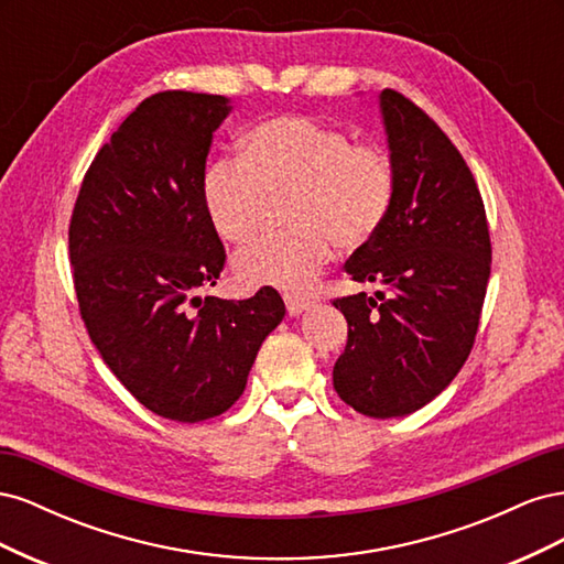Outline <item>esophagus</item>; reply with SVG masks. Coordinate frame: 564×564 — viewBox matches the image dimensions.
Returning a JSON list of instances; mask_svg holds the SVG:
<instances>
[{
  "instance_id": "obj_1",
  "label": "esophagus",
  "mask_w": 564,
  "mask_h": 564,
  "mask_svg": "<svg viewBox=\"0 0 564 564\" xmlns=\"http://www.w3.org/2000/svg\"><path fill=\"white\" fill-rule=\"evenodd\" d=\"M284 305H286V313L289 315H301L303 311L311 308V301L308 299H301V296H294V294H284Z\"/></svg>"
}]
</instances>
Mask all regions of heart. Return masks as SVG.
I'll return each mask as SVG.
<instances>
[{"mask_svg": "<svg viewBox=\"0 0 564 564\" xmlns=\"http://www.w3.org/2000/svg\"><path fill=\"white\" fill-rule=\"evenodd\" d=\"M395 176L386 152L303 115L249 129L240 160H216L202 176V204L220 240L245 245L261 230L268 199L292 195V232L251 245L232 261L235 280L303 292L332 261L334 242L355 251L379 232Z\"/></svg>", "mask_w": 564, "mask_h": 564, "instance_id": "1", "label": "heart"}]
</instances>
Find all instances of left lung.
Instances as JSON below:
<instances>
[{
  "label": "left lung",
  "mask_w": 564,
  "mask_h": 564,
  "mask_svg": "<svg viewBox=\"0 0 564 564\" xmlns=\"http://www.w3.org/2000/svg\"><path fill=\"white\" fill-rule=\"evenodd\" d=\"M392 176L390 212L346 272L383 292L336 299L348 322L334 388L371 419L412 414L468 360L491 270L485 204L460 152L402 94H379Z\"/></svg>",
  "instance_id": "1"
}]
</instances>
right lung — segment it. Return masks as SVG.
<instances>
[{
  "mask_svg": "<svg viewBox=\"0 0 564 564\" xmlns=\"http://www.w3.org/2000/svg\"><path fill=\"white\" fill-rule=\"evenodd\" d=\"M230 98L160 91L98 150L70 220L79 313L104 362L150 412L197 423L230 409L284 301L199 296L226 249L202 204L214 131Z\"/></svg>",
  "mask_w": 564,
  "mask_h": 564,
  "instance_id": "1",
  "label": "right lung"
}]
</instances>
